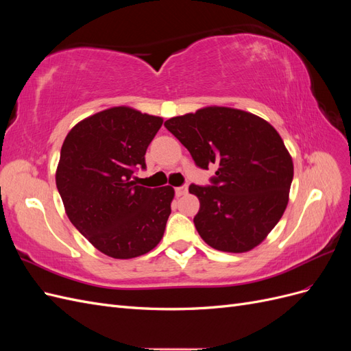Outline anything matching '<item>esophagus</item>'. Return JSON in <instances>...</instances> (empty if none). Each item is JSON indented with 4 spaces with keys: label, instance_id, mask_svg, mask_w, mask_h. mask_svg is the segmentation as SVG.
Returning <instances> with one entry per match:
<instances>
[{
    "label": "esophagus",
    "instance_id": "esophagus-1",
    "mask_svg": "<svg viewBox=\"0 0 351 351\" xmlns=\"http://www.w3.org/2000/svg\"><path fill=\"white\" fill-rule=\"evenodd\" d=\"M187 190H189V187L186 186V184H183V186H178V187H176L174 189V192H176V196H183V195H186L187 193Z\"/></svg>",
    "mask_w": 351,
    "mask_h": 351
}]
</instances>
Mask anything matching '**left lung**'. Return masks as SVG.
<instances>
[{
    "label": "left lung",
    "mask_w": 351,
    "mask_h": 351,
    "mask_svg": "<svg viewBox=\"0 0 351 351\" xmlns=\"http://www.w3.org/2000/svg\"><path fill=\"white\" fill-rule=\"evenodd\" d=\"M196 167H218L210 184H190L200 208L199 236L221 252L243 253L268 236L289 204L293 161L281 136L246 111L208 107L164 123Z\"/></svg>",
    "instance_id": "left-lung-1"
}]
</instances>
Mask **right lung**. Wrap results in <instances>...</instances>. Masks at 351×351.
Listing matches in <instances>:
<instances>
[{"mask_svg":"<svg viewBox=\"0 0 351 351\" xmlns=\"http://www.w3.org/2000/svg\"><path fill=\"white\" fill-rule=\"evenodd\" d=\"M162 119L127 107L101 111L70 130L56 182L71 224L99 252L130 259L161 241L174 189L133 182Z\"/></svg>","mask_w":351,"mask_h":351,"instance_id":"right-lung-1","label":"right lung"}]
</instances>
